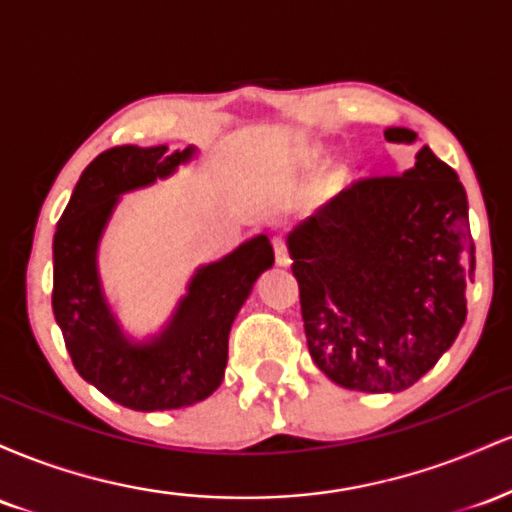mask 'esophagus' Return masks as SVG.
I'll use <instances>...</instances> for the list:
<instances>
[{
	"instance_id": "34e87169",
	"label": "esophagus",
	"mask_w": 512,
	"mask_h": 512,
	"mask_svg": "<svg viewBox=\"0 0 512 512\" xmlns=\"http://www.w3.org/2000/svg\"><path fill=\"white\" fill-rule=\"evenodd\" d=\"M274 255H276V262H279L281 267H289L291 264L289 243H286L284 238H274Z\"/></svg>"
}]
</instances>
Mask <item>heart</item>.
Masks as SVG:
<instances>
[{
	"label": "heart",
	"instance_id": "obj_1",
	"mask_svg": "<svg viewBox=\"0 0 512 512\" xmlns=\"http://www.w3.org/2000/svg\"><path fill=\"white\" fill-rule=\"evenodd\" d=\"M322 161H325V154H322L320 149H313L308 156H305V163H308V166H317V163H322ZM342 180H344V173H334L332 175L334 185H342Z\"/></svg>",
	"mask_w": 512,
	"mask_h": 512
}]
</instances>
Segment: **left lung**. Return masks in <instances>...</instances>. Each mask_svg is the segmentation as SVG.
<instances>
[{"mask_svg":"<svg viewBox=\"0 0 512 512\" xmlns=\"http://www.w3.org/2000/svg\"><path fill=\"white\" fill-rule=\"evenodd\" d=\"M387 142H414L404 127ZM315 366L358 392H402L467 320L474 279L467 192L428 146L402 175L351 182L289 236Z\"/></svg>","mask_w":512,"mask_h":512,"instance_id":"1","label":"left lung"}]
</instances>
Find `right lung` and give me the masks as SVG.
Here are the masks:
<instances>
[{"instance_id": "1", "label": "right lung", "mask_w": 512, "mask_h": 512, "mask_svg": "<svg viewBox=\"0 0 512 512\" xmlns=\"http://www.w3.org/2000/svg\"><path fill=\"white\" fill-rule=\"evenodd\" d=\"M195 151L113 146L88 163L52 240V310L79 375L127 409H180L221 385L228 332L252 284L274 264L267 236H257L190 281L161 337L132 344L105 303L96 248L122 192L168 178Z\"/></svg>"}]
</instances>
